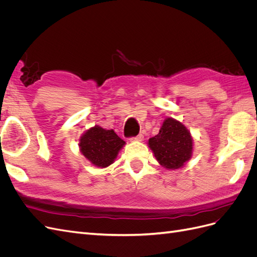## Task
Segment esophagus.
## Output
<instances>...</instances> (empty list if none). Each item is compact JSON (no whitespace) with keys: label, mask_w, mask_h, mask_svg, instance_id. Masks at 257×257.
I'll return each mask as SVG.
<instances>
[{"label":"esophagus","mask_w":257,"mask_h":257,"mask_svg":"<svg viewBox=\"0 0 257 257\" xmlns=\"http://www.w3.org/2000/svg\"><path fill=\"white\" fill-rule=\"evenodd\" d=\"M143 138H144L143 134H139V135H137V136H135V137H132L131 139H132V141H137V142H142V141H143Z\"/></svg>","instance_id":"esophagus-1"}]
</instances>
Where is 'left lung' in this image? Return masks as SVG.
I'll use <instances>...</instances> for the list:
<instances>
[{"label":"left lung","mask_w":257,"mask_h":257,"mask_svg":"<svg viewBox=\"0 0 257 257\" xmlns=\"http://www.w3.org/2000/svg\"><path fill=\"white\" fill-rule=\"evenodd\" d=\"M149 147L163 167L178 169L192 157L193 138L181 122L167 118L159 134L149 139Z\"/></svg>","instance_id":"obj_1"}]
</instances>
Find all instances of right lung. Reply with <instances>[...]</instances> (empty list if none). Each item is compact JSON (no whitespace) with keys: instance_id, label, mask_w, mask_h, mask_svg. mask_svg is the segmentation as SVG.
Here are the masks:
<instances>
[{"instance_id":"add662e5","label":"right lung","mask_w":257,"mask_h":257,"mask_svg":"<svg viewBox=\"0 0 257 257\" xmlns=\"http://www.w3.org/2000/svg\"><path fill=\"white\" fill-rule=\"evenodd\" d=\"M125 142L114 133L113 130H105L98 125L88 130L80 138V151L84 158L97 167L112 164Z\"/></svg>"}]
</instances>
